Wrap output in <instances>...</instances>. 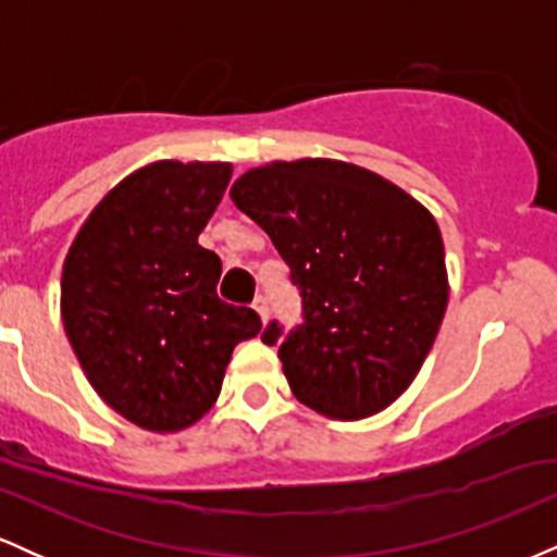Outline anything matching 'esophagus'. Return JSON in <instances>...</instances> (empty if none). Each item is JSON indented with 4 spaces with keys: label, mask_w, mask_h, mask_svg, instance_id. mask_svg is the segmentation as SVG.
I'll use <instances>...</instances> for the list:
<instances>
[{
    "label": "esophagus",
    "mask_w": 557,
    "mask_h": 557,
    "mask_svg": "<svg viewBox=\"0 0 557 557\" xmlns=\"http://www.w3.org/2000/svg\"><path fill=\"white\" fill-rule=\"evenodd\" d=\"M253 309H257L261 322H267V319H270V300H267L264 296H257V300H253Z\"/></svg>",
    "instance_id": "1"
}]
</instances>
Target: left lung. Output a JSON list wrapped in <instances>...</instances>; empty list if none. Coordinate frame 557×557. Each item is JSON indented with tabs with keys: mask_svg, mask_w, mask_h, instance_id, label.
I'll use <instances>...</instances> for the list:
<instances>
[{
	"mask_svg": "<svg viewBox=\"0 0 557 557\" xmlns=\"http://www.w3.org/2000/svg\"><path fill=\"white\" fill-rule=\"evenodd\" d=\"M230 198L270 235L304 298L280 343L293 395L327 419L385 411L432 350L447 309L445 246L430 209L359 164L296 159L248 170Z\"/></svg>",
	"mask_w": 557,
	"mask_h": 557,
	"instance_id": "left-lung-1",
	"label": "left lung"
}]
</instances>
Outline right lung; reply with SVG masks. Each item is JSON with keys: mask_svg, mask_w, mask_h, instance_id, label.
Listing matches in <instances>:
<instances>
[{"mask_svg": "<svg viewBox=\"0 0 557 557\" xmlns=\"http://www.w3.org/2000/svg\"><path fill=\"white\" fill-rule=\"evenodd\" d=\"M230 162L162 159L120 181L83 222L62 267V324L107 406L149 432H181L220 398L261 319L216 296L222 261L198 246Z\"/></svg>", "mask_w": 557, "mask_h": 557, "instance_id": "add662e5", "label": "right lung"}]
</instances>
